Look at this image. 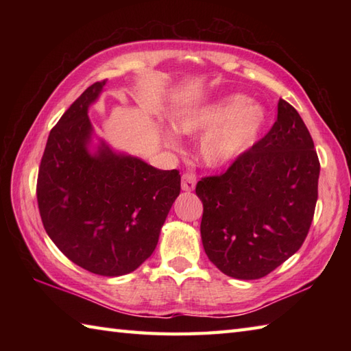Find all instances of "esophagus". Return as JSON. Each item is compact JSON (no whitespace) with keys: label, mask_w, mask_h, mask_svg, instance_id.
Segmentation results:
<instances>
[{"label":"esophagus","mask_w":351,"mask_h":351,"mask_svg":"<svg viewBox=\"0 0 351 351\" xmlns=\"http://www.w3.org/2000/svg\"><path fill=\"white\" fill-rule=\"evenodd\" d=\"M196 175L193 171H185L182 175V190L184 191H193L196 187Z\"/></svg>","instance_id":"esophagus-1"}]
</instances>
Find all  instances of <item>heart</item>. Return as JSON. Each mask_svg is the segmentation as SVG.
<instances>
[{
  "instance_id": "obj_1",
  "label": "heart",
  "mask_w": 351,
  "mask_h": 351,
  "mask_svg": "<svg viewBox=\"0 0 351 351\" xmlns=\"http://www.w3.org/2000/svg\"><path fill=\"white\" fill-rule=\"evenodd\" d=\"M267 123V111L244 95H230L191 110L178 122L187 136H200V158L210 167L232 162L250 149ZM166 141L175 146L176 134L167 132Z\"/></svg>"
}]
</instances>
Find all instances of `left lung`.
I'll return each instance as SVG.
<instances>
[{
	"instance_id": "1",
	"label": "left lung",
	"mask_w": 351,
	"mask_h": 351,
	"mask_svg": "<svg viewBox=\"0 0 351 351\" xmlns=\"http://www.w3.org/2000/svg\"><path fill=\"white\" fill-rule=\"evenodd\" d=\"M319 161L297 110L279 99L271 130L196 185L200 235L211 263L235 279H259L293 256L306 238L318 199Z\"/></svg>"
}]
</instances>
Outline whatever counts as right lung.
<instances>
[{
	"instance_id": "obj_1",
	"label": "right lung",
	"mask_w": 351,
	"mask_h": 351,
	"mask_svg": "<svg viewBox=\"0 0 351 351\" xmlns=\"http://www.w3.org/2000/svg\"><path fill=\"white\" fill-rule=\"evenodd\" d=\"M106 83L87 87L51 130L36 195L43 228L64 256L90 273L122 276L152 255L181 175L104 143L88 152L87 108Z\"/></svg>"
}]
</instances>
